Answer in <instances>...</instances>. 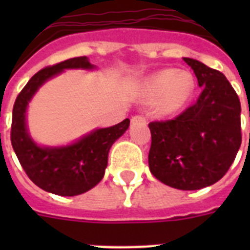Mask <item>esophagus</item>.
<instances>
[{
  "instance_id": "34e87169",
  "label": "esophagus",
  "mask_w": 250,
  "mask_h": 250,
  "mask_svg": "<svg viewBox=\"0 0 250 250\" xmlns=\"http://www.w3.org/2000/svg\"><path fill=\"white\" fill-rule=\"evenodd\" d=\"M131 122H132V123H137V122H141V123H146V118H145L144 115H135V117H132Z\"/></svg>"
}]
</instances>
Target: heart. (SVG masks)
Listing matches in <instances>:
<instances>
[{"instance_id":"1","label":"heart","mask_w":250,"mask_h":250,"mask_svg":"<svg viewBox=\"0 0 250 250\" xmlns=\"http://www.w3.org/2000/svg\"><path fill=\"white\" fill-rule=\"evenodd\" d=\"M193 78L189 72L162 70L148 80L146 89L153 97L161 96L158 110L161 113H174L189 100L193 92Z\"/></svg>"}]
</instances>
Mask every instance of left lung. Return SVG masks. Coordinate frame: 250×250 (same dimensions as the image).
Wrapping results in <instances>:
<instances>
[{
    "label": "left lung",
    "mask_w": 250,
    "mask_h": 250,
    "mask_svg": "<svg viewBox=\"0 0 250 250\" xmlns=\"http://www.w3.org/2000/svg\"><path fill=\"white\" fill-rule=\"evenodd\" d=\"M202 86L197 102L178 117L149 123V168L160 182L194 190L221 180L241 145L240 100L218 70L184 58Z\"/></svg>",
    "instance_id": "left-lung-1"
}]
</instances>
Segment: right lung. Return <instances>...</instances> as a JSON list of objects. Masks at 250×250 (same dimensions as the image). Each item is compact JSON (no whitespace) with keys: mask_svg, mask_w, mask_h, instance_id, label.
<instances>
[{"mask_svg":"<svg viewBox=\"0 0 250 250\" xmlns=\"http://www.w3.org/2000/svg\"><path fill=\"white\" fill-rule=\"evenodd\" d=\"M92 67L93 64L84 56L42 68L29 79L14 104L10 135L14 152L27 176L41 189L50 193L76 196L101 182L111 145L129 125L127 118L113 127L96 129L75 144L63 148H41L28 136L25 128V109L39 86L64 68Z\"/></svg>","mask_w":250,"mask_h":250,"instance_id":"add662e5","label":"right lung"}]
</instances>
